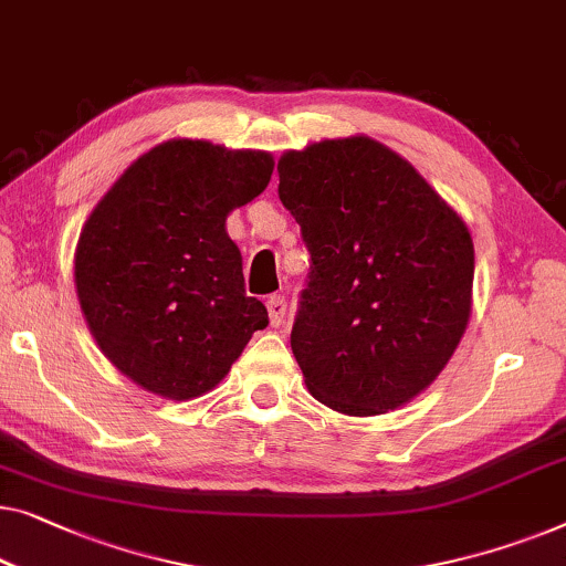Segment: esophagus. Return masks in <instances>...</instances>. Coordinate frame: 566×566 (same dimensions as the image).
<instances>
[{
    "instance_id": "34e87169",
    "label": "esophagus",
    "mask_w": 566,
    "mask_h": 566,
    "mask_svg": "<svg viewBox=\"0 0 566 566\" xmlns=\"http://www.w3.org/2000/svg\"><path fill=\"white\" fill-rule=\"evenodd\" d=\"M285 308H289V303H285L283 296H270V298H268V316H270V324L281 326V324L285 322Z\"/></svg>"
}]
</instances>
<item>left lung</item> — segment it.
Wrapping results in <instances>:
<instances>
[{"label": "left lung", "mask_w": 566, "mask_h": 566, "mask_svg": "<svg viewBox=\"0 0 566 566\" xmlns=\"http://www.w3.org/2000/svg\"><path fill=\"white\" fill-rule=\"evenodd\" d=\"M277 176L311 255L291 332L311 396L349 416L396 411L444 370L470 322V232L370 137L285 153Z\"/></svg>", "instance_id": "8db88e82"}]
</instances>
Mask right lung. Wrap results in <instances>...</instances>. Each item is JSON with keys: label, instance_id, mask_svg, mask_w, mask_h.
I'll list each match as a JSON object with an SVG mask.
<instances>
[{"label": "right lung", "instance_id": "add662e5", "mask_svg": "<svg viewBox=\"0 0 566 566\" xmlns=\"http://www.w3.org/2000/svg\"><path fill=\"white\" fill-rule=\"evenodd\" d=\"M270 174L268 153L170 140L137 158L86 219L81 311L109 363L145 390L203 396L268 326L224 222Z\"/></svg>", "mask_w": 566, "mask_h": 566}]
</instances>
